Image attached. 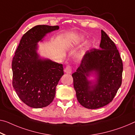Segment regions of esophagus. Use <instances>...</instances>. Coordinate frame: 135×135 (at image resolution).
<instances>
[{
    "label": "esophagus",
    "mask_w": 135,
    "mask_h": 135,
    "mask_svg": "<svg viewBox=\"0 0 135 135\" xmlns=\"http://www.w3.org/2000/svg\"><path fill=\"white\" fill-rule=\"evenodd\" d=\"M65 72L66 74H71L72 72V68L70 66H67L65 69Z\"/></svg>",
    "instance_id": "34e87169"
}]
</instances>
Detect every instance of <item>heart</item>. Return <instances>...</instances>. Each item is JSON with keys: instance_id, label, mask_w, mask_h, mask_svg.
Masks as SVG:
<instances>
[{"instance_id": "b5f03b06", "label": "heart", "mask_w": 135, "mask_h": 135, "mask_svg": "<svg viewBox=\"0 0 135 135\" xmlns=\"http://www.w3.org/2000/svg\"><path fill=\"white\" fill-rule=\"evenodd\" d=\"M83 38H84V37H81V39H83ZM89 47H90V44H88V45H87V46H86V47H85L84 50H86V49H87L88 48H89Z\"/></svg>"}]
</instances>
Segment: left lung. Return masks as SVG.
Wrapping results in <instances>:
<instances>
[{"instance_id": "1", "label": "left lung", "mask_w": 135, "mask_h": 135, "mask_svg": "<svg viewBox=\"0 0 135 135\" xmlns=\"http://www.w3.org/2000/svg\"><path fill=\"white\" fill-rule=\"evenodd\" d=\"M100 49L86 52L79 67L72 74L76 98L83 106L95 109L113 100L122 83L123 65L113 41L101 30ZM94 74L95 82L88 80Z\"/></svg>"}]
</instances>
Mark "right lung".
<instances>
[{
  "label": "right lung",
  "mask_w": 135,
  "mask_h": 135,
  "mask_svg": "<svg viewBox=\"0 0 135 135\" xmlns=\"http://www.w3.org/2000/svg\"><path fill=\"white\" fill-rule=\"evenodd\" d=\"M59 29V26L33 27L22 37L12 59V86L19 98L32 108H42L52 102L64 74L62 64L41 59L37 53L39 41Z\"/></svg>",
  "instance_id": "add662e5"
}]
</instances>
